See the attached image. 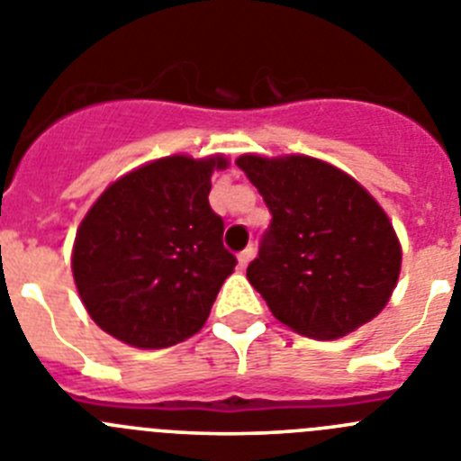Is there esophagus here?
Masks as SVG:
<instances>
[{
	"label": "esophagus",
	"mask_w": 461,
	"mask_h": 461,
	"mask_svg": "<svg viewBox=\"0 0 461 461\" xmlns=\"http://www.w3.org/2000/svg\"><path fill=\"white\" fill-rule=\"evenodd\" d=\"M252 257H255V248H245V250L240 252V255H239V268L243 270L245 266L250 264V261H252Z\"/></svg>",
	"instance_id": "obj_1"
}]
</instances>
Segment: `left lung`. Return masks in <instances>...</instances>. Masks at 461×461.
Listing matches in <instances>:
<instances>
[{"instance_id":"obj_1","label":"left lung","mask_w":461,"mask_h":461,"mask_svg":"<svg viewBox=\"0 0 461 461\" xmlns=\"http://www.w3.org/2000/svg\"><path fill=\"white\" fill-rule=\"evenodd\" d=\"M236 166L268 206L270 227L248 279L273 316L312 339H339L373 321L400 275L398 236L350 175L318 158L243 154Z\"/></svg>"}]
</instances>
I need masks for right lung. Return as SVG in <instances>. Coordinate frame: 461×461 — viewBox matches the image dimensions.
Instances as JSON below:
<instances>
[{
    "label": "right lung",
    "mask_w": 461,
    "mask_h": 461,
    "mask_svg": "<svg viewBox=\"0 0 461 461\" xmlns=\"http://www.w3.org/2000/svg\"><path fill=\"white\" fill-rule=\"evenodd\" d=\"M227 158H158L111 184L77 230L72 275L106 334L143 350L200 332L236 257L209 206Z\"/></svg>",
    "instance_id": "1"
}]
</instances>
